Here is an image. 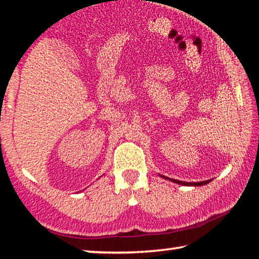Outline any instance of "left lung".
<instances>
[{"instance_id": "8db88e82", "label": "left lung", "mask_w": 259, "mask_h": 259, "mask_svg": "<svg viewBox=\"0 0 259 259\" xmlns=\"http://www.w3.org/2000/svg\"><path fill=\"white\" fill-rule=\"evenodd\" d=\"M162 178L164 179H168L170 182H174V183H177L179 185H185V186H202L205 185V184H208L212 181L213 178H210L207 179V181H200V182H187V181H179V179H175V178H170L168 176H164V175H161L159 174Z\"/></svg>"}]
</instances>
